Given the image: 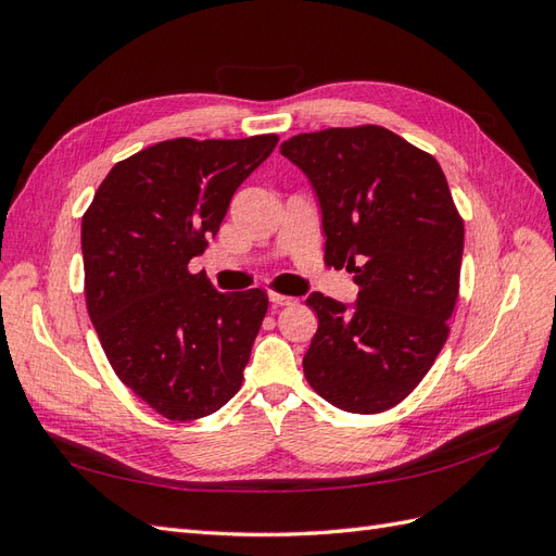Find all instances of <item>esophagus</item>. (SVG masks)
I'll return each instance as SVG.
<instances>
[{
    "instance_id": "1",
    "label": "esophagus",
    "mask_w": 556,
    "mask_h": 556,
    "mask_svg": "<svg viewBox=\"0 0 556 556\" xmlns=\"http://www.w3.org/2000/svg\"><path fill=\"white\" fill-rule=\"evenodd\" d=\"M268 299H271V304L276 306H292L294 304V296H288V294H280V292H268Z\"/></svg>"
}]
</instances>
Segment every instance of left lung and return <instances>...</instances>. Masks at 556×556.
<instances>
[{
	"instance_id": "8db88e82",
	"label": "left lung",
	"mask_w": 556,
	"mask_h": 556,
	"mask_svg": "<svg viewBox=\"0 0 556 556\" xmlns=\"http://www.w3.org/2000/svg\"><path fill=\"white\" fill-rule=\"evenodd\" d=\"M280 153L313 182L325 262L359 288L352 308L319 292L306 299L319 325L304 376L336 408L390 410L439 357L459 296L464 220L445 174L378 125L296 134Z\"/></svg>"
}]
</instances>
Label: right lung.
<instances>
[{"instance_id":"obj_1","label":"right lung","mask_w":556,"mask_h":556,"mask_svg":"<svg viewBox=\"0 0 556 556\" xmlns=\"http://www.w3.org/2000/svg\"><path fill=\"white\" fill-rule=\"evenodd\" d=\"M276 134L169 139L117 162L83 213L86 304L115 376L166 419L190 422L241 390L268 296L217 292L190 260L208 248Z\"/></svg>"}]
</instances>
